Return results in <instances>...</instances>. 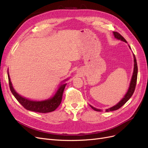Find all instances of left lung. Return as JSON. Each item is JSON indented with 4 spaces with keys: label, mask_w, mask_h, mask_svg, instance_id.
<instances>
[{
    "label": "left lung",
    "mask_w": 148,
    "mask_h": 148,
    "mask_svg": "<svg viewBox=\"0 0 148 148\" xmlns=\"http://www.w3.org/2000/svg\"><path fill=\"white\" fill-rule=\"evenodd\" d=\"M114 35L115 38H117L118 39L121 40V41H124L125 42H127V41L125 40V39L122 36V35L120 34H119L117 32H115L114 31ZM130 47V46H129ZM131 49V48H130ZM133 57H134V70H133V76H132V80H131V82H130V87L128 90L127 92L126 95H125L123 99L121 100L117 105H115L113 107H110L109 109H107L106 110V112H109V111H113V110H116L119 109H120L121 107L123 106L125 103H126L130 99V97H132V96L133 95V94L135 91V87H136V82H137V76H138V66H137V62H136V57L133 54ZM91 108L95 110L97 112H101L102 110L99 109H96L95 108V107L90 106Z\"/></svg>",
    "instance_id": "left-lung-1"
}]
</instances>
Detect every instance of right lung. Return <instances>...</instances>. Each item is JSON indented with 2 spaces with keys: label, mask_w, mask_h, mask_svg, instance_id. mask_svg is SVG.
Returning <instances> with one entry per match:
<instances>
[{
  "label": "right lung",
  "mask_w": 148,
  "mask_h": 148,
  "mask_svg": "<svg viewBox=\"0 0 148 148\" xmlns=\"http://www.w3.org/2000/svg\"><path fill=\"white\" fill-rule=\"evenodd\" d=\"M8 78L10 91L13 94V95L14 96L16 99V100L19 102V103H20L21 105L23 106L24 108L28 110L36 112L39 113L51 112L55 110L57 107L59 106L62 102L63 92L66 84H61V86H60L59 88L58 89V90L54 96L52 97L51 99L42 101H30L28 99H26V98L23 97L20 95H19L17 92H16V91L14 90V89H13L12 86L8 73Z\"/></svg>",
  "instance_id": "1"
}]
</instances>
